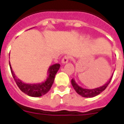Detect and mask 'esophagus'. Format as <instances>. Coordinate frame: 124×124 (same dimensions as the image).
I'll use <instances>...</instances> for the list:
<instances>
[{
    "instance_id": "esophagus-1",
    "label": "esophagus",
    "mask_w": 124,
    "mask_h": 124,
    "mask_svg": "<svg viewBox=\"0 0 124 124\" xmlns=\"http://www.w3.org/2000/svg\"><path fill=\"white\" fill-rule=\"evenodd\" d=\"M69 59H70V57L68 56H64V57H63V59H62V63L63 64H66V63H67L68 62V60H69Z\"/></svg>"
}]
</instances>
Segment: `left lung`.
<instances>
[{
	"label": "left lung",
	"mask_w": 124,
	"mask_h": 124,
	"mask_svg": "<svg viewBox=\"0 0 124 124\" xmlns=\"http://www.w3.org/2000/svg\"><path fill=\"white\" fill-rule=\"evenodd\" d=\"M112 76H111L110 79H109L108 81L107 82L105 85H102L101 86L98 87V88H93V89H86V88H83L82 87H81L80 86L77 84L74 79H72V81H71V83H72V86L74 87V90H76V92L78 93L79 95H80L81 96L83 97H95V96L99 95L101 93L104 91L105 89L106 88L107 86H108V85L109 84V83L111 82V78H112Z\"/></svg>",
	"instance_id": "obj_1"
}]
</instances>
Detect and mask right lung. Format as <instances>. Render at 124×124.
Instances as JSON below:
<instances>
[{
    "mask_svg": "<svg viewBox=\"0 0 124 124\" xmlns=\"http://www.w3.org/2000/svg\"><path fill=\"white\" fill-rule=\"evenodd\" d=\"M9 66H10L11 72L13 78L15 79L20 90L24 93L27 94V95L33 97H39L42 95H44L50 90L52 86V84L54 83L56 73L60 68V65L58 63L51 65L49 67L47 71L48 77L44 82H42L41 83L30 84V83H23L20 79H18L17 77L15 76V74H14L13 70L11 66L10 62H9Z\"/></svg>",
    "mask_w": 124,
    "mask_h": 124,
    "instance_id": "right-lung-1",
    "label": "right lung"
}]
</instances>
